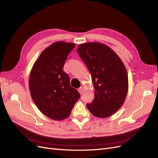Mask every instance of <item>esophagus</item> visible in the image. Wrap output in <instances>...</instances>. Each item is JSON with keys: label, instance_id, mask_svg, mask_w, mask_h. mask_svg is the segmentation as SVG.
<instances>
[{"label": "esophagus", "instance_id": "obj_1", "mask_svg": "<svg viewBox=\"0 0 158 158\" xmlns=\"http://www.w3.org/2000/svg\"><path fill=\"white\" fill-rule=\"evenodd\" d=\"M83 90H84L83 87H80L78 88V92L80 93V94H82L83 93Z\"/></svg>", "mask_w": 158, "mask_h": 158}]
</instances>
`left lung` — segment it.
Instances as JSON below:
<instances>
[{"mask_svg":"<svg viewBox=\"0 0 158 158\" xmlns=\"http://www.w3.org/2000/svg\"><path fill=\"white\" fill-rule=\"evenodd\" d=\"M77 52L92 76L94 99L86 106L93 115L106 118L116 113L125 101L128 74L118 56L101 43L78 46Z\"/></svg>","mask_w":158,"mask_h":158,"instance_id":"obj_1","label":"left lung"}]
</instances>
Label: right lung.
Listing matches in <instances>:
<instances>
[{
    "label": "right lung",
    "instance_id": "add662e5",
    "mask_svg": "<svg viewBox=\"0 0 158 158\" xmlns=\"http://www.w3.org/2000/svg\"><path fill=\"white\" fill-rule=\"evenodd\" d=\"M74 44L55 42L43 51L31 69L29 87L37 108L54 120L67 118L80 95L70 84L63 70L65 60Z\"/></svg>",
    "mask_w": 158,
    "mask_h": 158
}]
</instances>
